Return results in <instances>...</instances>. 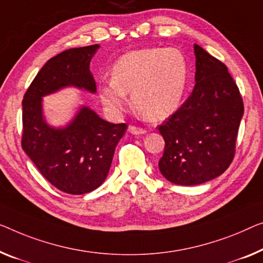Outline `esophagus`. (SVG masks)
Listing matches in <instances>:
<instances>
[{
  "label": "esophagus",
  "mask_w": 263,
  "mask_h": 263,
  "mask_svg": "<svg viewBox=\"0 0 263 263\" xmlns=\"http://www.w3.org/2000/svg\"><path fill=\"white\" fill-rule=\"evenodd\" d=\"M128 131H130L132 135H144V133L147 132V130L145 127H139V126H136V125H131V126L128 127Z\"/></svg>",
  "instance_id": "34e87169"
}]
</instances>
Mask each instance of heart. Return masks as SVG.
Returning <instances> with one entry per match:
<instances>
[{"label":"heart","mask_w":263,"mask_h":263,"mask_svg":"<svg viewBox=\"0 0 263 263\" xmlns=\"http://www.w3.org/2000/svg\"><path fill=\"white\" fill-rule=\"evenodd\" d=\"M189 79V64L182 50L154 47L128 52L116 61L112 78L99 85V96L109 112L127 106V93L138 115L162 120L182 103Z\"/></svg>","instance_id":"1"}]
</instances>
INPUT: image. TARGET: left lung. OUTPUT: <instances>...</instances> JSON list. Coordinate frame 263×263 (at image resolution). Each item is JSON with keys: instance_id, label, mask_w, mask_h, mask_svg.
<instances>
[{"instance_id": "1", "label": "left lung", "mask_w": 263, "mask_h": 263, "mask_svg": "<svg viewBox=\"0 0 263 263\" xmlns=\"http://www.w3.org/2000/svg\"><path fill=\"white\" fill-rule=\"evenodd\" d=\"M195 88L158 128L165 140L159 170L178 185H197L232 164L243 99L227 66L195 45Z\"/></svg>"}]
</instances>
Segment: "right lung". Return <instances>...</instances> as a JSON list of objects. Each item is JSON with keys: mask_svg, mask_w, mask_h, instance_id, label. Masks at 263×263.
<instances>
[{"mask_svg": "<svg viewBox=\"0 0 263 263\" xmlns=\"http://www.w3.org/2000/svg\"><path fill=\"white\" fill-rule=\"evenodd\" d=\"M98 48H70L49 59L22 100L23 151L47 181L70 195L87 194L103 184L127 125L111 124L82 107L67 127L53 128L42 118L41 97L70 85L96 92L89 62Z\"/></svg>", "mask_w": 263, "mask_h": 263, "instance_id": "obj_1", "label": "right lung"}]
</instances>
